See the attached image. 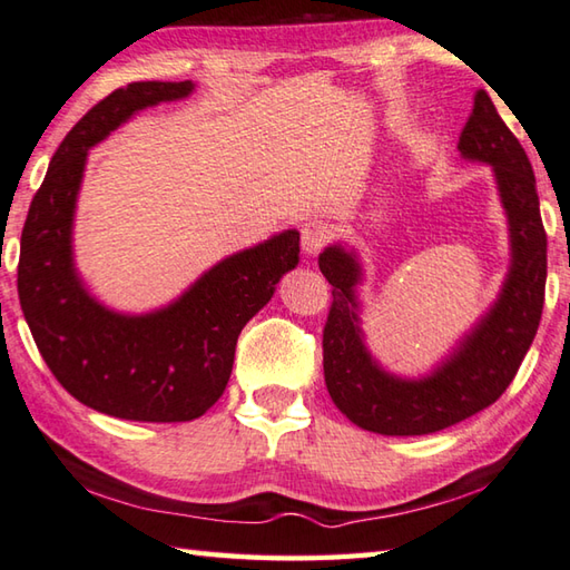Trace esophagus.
Here are the masks:
<instances>
[{"label": "esophagus", "instance_id": "1", "mask_svg": "<svg viewBox=\"0 0 570 570\" xmlns=\"http://www.w3.org/2000/svg\"><path fill=\"white\" fill-rule=\"evenodd\" d=\"M330 240H332L330 223L313 218V220H307V223L303 225V250H305L307 255H317L322 248H325V245H327Z\"/></svg>", "mask_w": 570, "mask_h": 570}]
</instances>
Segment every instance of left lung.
<instances>
[{
	"instance_id": "1",
	"label": "left lung",
	"mask_w": 570,
	"mask_h": 570,
	"mask_svg": "<svg viewBox=\"0 0 570 570\" xmlns=\"http://www.w3.org/2000/svg\"><path fill=\"white\" fill-rule=\"evenodd\" d=\"M461 156L493 166L511 225V271L501 295L461 347L424 380H400L380 370L362 345L354 285L360 265L340 245L320 253L332 285L322 330V367L337 410L374 434L416 436L446 429L487 410L517 377L539 330L546 295V230L535 176L519 138L501 121L487 91H476Z\"/></svg>"
}]
</instances>
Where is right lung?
<instances>
[{
  "mask_svg": "<svg viewBox=\"0 0 570 570\" xmlns=\"http://www.w3.org/2000/svg\"><path fill=\"white\" fill-rule=\"evenodd\" d=\"M190 81H134L63 138L31 198L17 267L19 303L53 377L73 400L131 422H190L220 400L235 342L299 261L285 230L225 257L158 313L116 315L86 293L71 261V220L86 154L138 109L184 99Z\"/></svg>",
  "mask_w": 570,
  "mask_h": 570,
  "instance_id": "1",
  "label": "right lung"
}]
</instances>
